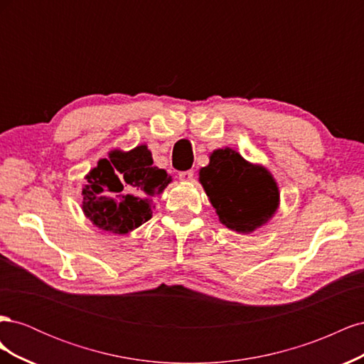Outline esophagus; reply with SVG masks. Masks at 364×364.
<instances>
[{"instance_id": "obj_1", "label": "esophagus", "mask_w": 364, "mask_h": 364, "mask_svg": "<svg viewBox=\"0 0 364 364\" xmlns=\"http://www.w3.org/2000/svg\"><path fill=\"white\" fill-rule=\"evenodd\" d=\"M194 178V170H186V171H181L179 173V179L185 181V182H190Z\"/></svg>"}]
</instances>
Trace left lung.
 I'll list each match as a JSON object with an SVG mask.
<instances>
[{
    "mask_svg": "<svg viewBox=\"0 0 364 364\" xmlns=\"http://www.w3.org/2000/svg\"><path fill=\"white\" fill-rule=\"evenodd\" d=\"M200 182L220 222L237 232H252L278 208V186L270 173L230 149L213 153L200 170Z\"/></svg>",
    "mask_w": 364,
    "mask_h": 364,
    "instance_id": "obj_1",
    "label": "left lung"
}]
</instances>
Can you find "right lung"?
Here are the masks:
<instances>
[{
	"instance_id": "1",
	"label": "right lung",
	"mask_w": 364,
	"mask_h": 364,
	"mask_svg": "<svg viewBox=\"0 0 364 364\" xmlns=\"http://www.w3.org/2000/svg\"><path fill=\"white\" fill-rule=\"evenodd\" d=\"M83 213L100 229L127 234L151 218L153 199L171 182V176L153 167L146 146L127 153H109L86 176Z\"/></svg>"
}]
</instances>
